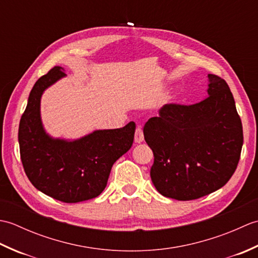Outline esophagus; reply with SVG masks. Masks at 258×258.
<instances>
[{
    "label": "esophagus",
    "instance_id": "34e87169",
    "mask_svg": "<svg viewBox=\"0 0 258 258\" xmlns=\"http://www.w3.org/2000/svg\"><path fill=\"white\" fill-rule=\"evenodd\" d=\"M134 141L136 144H140L142 142L144 141V135H143V131H142L141 126H139L138 128L135 131V136H134Z\"/></svg>",
    "mask_w": 258,
    "mask_h": 258
}]
</instances>
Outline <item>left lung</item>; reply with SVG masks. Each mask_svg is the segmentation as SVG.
<instances>
[{
	"mask_svg": "<svg viewBox=\"0 0 258 258\" xmlns=\"http://www.w3.org/2000/svg\"><path fill=\"white\" fill-rule=\"evenodd\" d=\"M207 97L193 105L166 104L144 126L154 154L151 178L158 193L177 201L200 199L232 177L243 146V126L231 90L208 74Z\"/></svg>",
	"mask_w": 258,
	"mask_h": 258,
	"instance_id": "8db88e82",
	"label": "left lung"
}]
</instances>
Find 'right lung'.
<instances>
[{"label": "right lung", "mask_w": 258, "mask_h": 258, "mask_svg": "<svg viewBox=\"0 0 258 258\" xmlns=\"http://www.w3.org/2000/svg\"><path fill=\"white\" fill-rule=\"evenodd\" d=\"M65 76L63 68L54 67L33 86L20 120V154L35 188L57 201L79 203L97 197L106 187L113 164L132 147L135 123L96 130L78 140L52 138L42 123L41 98Z\"/></svg>", "instance_id": "add662e5"}]
</instances>
